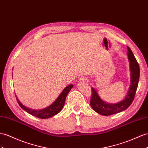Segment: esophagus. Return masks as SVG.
<instances>
[{"label":"esophagus","instance_id":"1","mask_svg":"<svg viewBox=\"0 0 148 148\" xmlns=\"http://www.w3.org/2000/svg\"><path fill=\"white\" fill-rule=\"evenodd\" d=\"M79 81L82 82H86L88 81V78L85 76H82L80 77V79H79Z\"/></svg>","mask_w":148,"mask_h":148}]
</instances>
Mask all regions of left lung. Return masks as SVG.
<instances>
[{
  "instance_id": "left-lung-1",
  "label": "left lung",
  "mask_w": 148,
  "mask_h": 148,
  "mask_svg": "<svg viewBox=\"0 0 148 148\" xmlns=\"http://www.w3.org/2000/svg\"><path fill=\"white\" fill-rule=\"evenodd\" d=\"M128 49V58L130 62V67L131 72V84L125 99L120 103L114 104L106 103L102 100L98 95L97 92L93 88H91L92 94L90 97V103L92 108L96 112L103 116H110L114 114L120 112L126 109L133 101L136 90L138 88L139 79V66L135 57L131 49Z\"/></svg>"
}]
</instances>
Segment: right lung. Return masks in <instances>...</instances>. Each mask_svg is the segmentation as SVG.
<instances>
[{"label": "right lung", "instance_id": "add662e5", "mask_svg": "<svg viewBox=\"0 0 148 148\" xmlns=\"http://www.w3.org/2000/svg\"><path fill=\"white\" fill-rule=\"evenodd\" d=\"M73 85L70 84L69 86H67L66 88L63 90V91L60 93L59 96L58 97V99L56 100L54 103L52 104L50 106L47 107V108H45L44 109H40V110H33V109H29L22 105L20 101L17 99L16 97V99L17 101L18 104H19L20 106L25 111L29 113L34 116H36L37 117H39L40 119H47L54 116V115L58 114L62 109L65 103V100L67 94L71 90V89L73 88Z\"/></svg>", "mask_w": 148, "mask_h": 148}]
</instances>
